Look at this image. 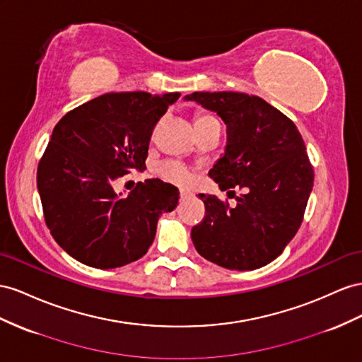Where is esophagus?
I'll list each match as a JSON object with an SVG mask.
<instances>
[{"instance_id": "34e87169", "label": "esophagus", "mask_w": 362, "mask_h": 362, "mask_svg": "<svg viewBox=\"0 0 362 362\" xmlns=\"http://www.w3.org/2000/svg\"><path fill=\"white\" fill-rule=\"evenodd\" d=\"M180 198H181V201L190 198V192H187V190H181V192H180Z\"/></svg>"}]
</instances>
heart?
I'll use <instances>...</instances> for the list:
<instances>
[{"label":"heart","mask_w":362,"mask_h":362,"mask_svg":"<svg viewBox=\"0 0 362 362\" xmlns=\"http://www.w3.org/2000/svg\"><path fill=\"white\" fill-rule=\"evenodd\" d=\"M213 122H218L214 117L207 115V114H198L197 119H194V126L199 128V126L204 124H209ZM158 173L164 180L172 181V182H177V184H187L192 180V175L189 172V169L182 165L181 163L177 161H164L158 165Z\"/></svg>","instance_id":"b5f03b06"}]
</instances>
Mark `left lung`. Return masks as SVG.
Segmentation results:
<instances>
[{"mask_svg":"<svg viewBox=\"0 0 362 362\" xmlns=\"http://www.w3.org/2000/svg\"><path fill=\"white\" fill-rule=\"evenodd\" d=\"M216 112L227 124L226 152L209 172L221 190H245L230 207L199 194L205 216L192 228L204 259L227 269L268 265L296 236L314 187L306 146L291 119L257 95L192 93L184 97Z\"/></svg>","mask_w":362,"mask_h":362,"instance_id":"1","label":"left lung"}]
</instances>
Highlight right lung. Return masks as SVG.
Returning a JSON list of instances; mask_svg holds the SVG:
<instances>
[{"label":"right lung","mask_w":362,"mask_h":362,"mask_svg":"<svg viewBox=\"0 0 362 362\" xmlns=\"http://www.w3.org/2000/svg\"><path fill=\"white\" fill-rule=\"evenodd\" d=\"M180 95L108 93L54 126L37 165V192L52 236L83 265L111 269L139 260L160 214L178 205L180 192L169 182L146 180L124 198L112 182L146 169L155 124Z\"/></svg>","instance_id":"right-lung-1"}]
</instances>
